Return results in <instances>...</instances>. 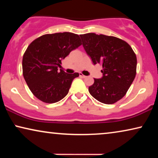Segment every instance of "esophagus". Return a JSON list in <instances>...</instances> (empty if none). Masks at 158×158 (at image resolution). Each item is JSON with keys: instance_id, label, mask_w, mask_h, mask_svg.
<instances>
[{"instance_id": "obj_1", "label": "esophagus", "mask_w": 158, "mask_h": 158, "mask_svg": "<svg viewBox=\"0 0 158 158\" xmlns=\"http://www.w3.org/2000/svg\"><path fill=\"white\" fill-rule=\"evenodd\" d=\"M80 77H83V78H85V77H86L85 75H83V74H82V73H80Z\"/></svg>"}]
</instances>
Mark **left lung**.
<instances>
[{
  "label": "left lung",
  "instance_id": "obj_1",
  "mask_svg": "<svg viewBox=\"0 0 158 158\" xmlns=\"http://www.w3.org/2000/svg\"><path fill=\"white\" fill-rule=\"evenodd\" d=\"M82 44L94 64L100 63L101 78H94L88 88L90 95L106 104L116 103L125 96L136 75L137 57L126 42L115 36L81 34Z\"/></svg>",
  "mask_w": 158,
  "mask_h": 158
}]
</instances>
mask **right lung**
Returning <instances> with one entry per match:
<instances>
[{
  "mask_svg": "<svg viewBox=\"0 0 158 158\" xmlns=\"http://www.w3.org/2000/svg\"><path fill=\"white\" fill-rule=\"evenodd\" d=\"M81 44L77 34L63 32L44 34L29 44L23 57V75L36 98L53 103L66 96L79 74L59 72L58 68H61L62 60Z\"/></svg>",
  "mask_w": 158,
  "mask_h": 158,
  "instance_id": "right-lung-1",
  "label": "right lung"
}]
</instances>
